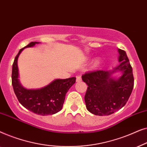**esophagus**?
Returning <instances> with one entry per match:
<instances>
[{
  "label": "esophagus",
  "instance_id": "34e87169",
  "mask_svg": "<svg viewBox=\"0 0 147 147\" xmlns=\"http://www.w3.org/2000/svg\"><path fill=\"white\" fill-rule=\"evenodd\" d=\"M82 81V78L80 76H77V78H76V82H80Z\"/></svg>",
  "mask_w": 147,
  "mask_h": 147
}]
</instances>
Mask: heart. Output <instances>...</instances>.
I'll return each instance as SVG.
<instances>
[{
  "label": "heart",
  "mask_w": 147,
  "mask_h": 147,
  "mask_svg": "<svg viewBox=\"0 0 147 147\" xmlns=\"http://www.w3.org/2000/svg\"><path fill=\"white\" fill-rule=\"evenodd\" d=\"M99 62H100L99 59H96V61H95V62H94V65H97L99 63Z\"/></svg>",
  "instance_id": "b5f03b06"
}]
</instances>
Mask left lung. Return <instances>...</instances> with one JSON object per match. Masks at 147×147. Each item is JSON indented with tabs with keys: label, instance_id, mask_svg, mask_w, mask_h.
Masks as SVG:
<instances>
[{
	"label": "left lung",
	"instance_id": "obj_1",
	"mask_svg": "<svg viewBox=\"0 0 147 147\" xmlns=\"http://www.w3.org/2000/svg\"><path fill=\"white\" fill-rule=\"evenodd\" d=\"M120 63L114 71L96 70L86 72L82 78L88 85L85 97L86 108L97 116L110 115L121 109L127 102L134 87V77L129 59L124 50L118 49ZM121 71L119 79L110 77L115 71Z\"/></svg>",
	"mask_w": 147,
	"mask_h": 147
}]
</instances>
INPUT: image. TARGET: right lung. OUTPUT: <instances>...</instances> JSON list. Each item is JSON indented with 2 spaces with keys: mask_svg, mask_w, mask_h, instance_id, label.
<instances>
[{
  "mask_svg": "<svg viewBox=\"0 0 147 147\" xmlns=\"http://www.w3.org/2000/svg\"><path fill=\"white\" fill-rule=\"evenodd\" d=\"M38 42H31L19 50L15 58L12 69V85L18 100L27 110L41 116L51 115L61 110L65 94L76 83L75 77L64 80H55L49 85L39 90H27L18 80L17 59L25 47H33Z\"/></svg>",
  "mask_w": 147,
  "mask_h": 147,
  "instance_id": "obj_1",
  "label": "right lung"
}]
</instances>
